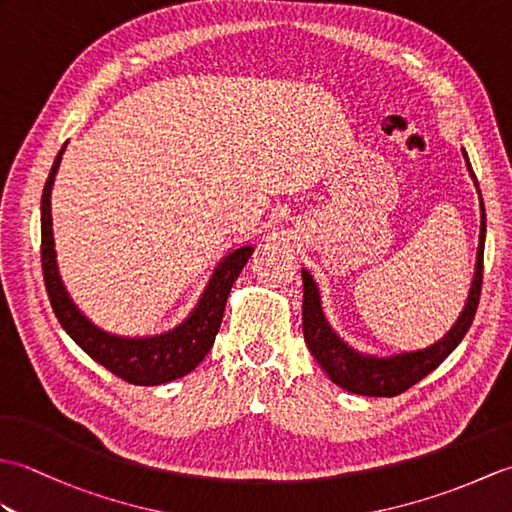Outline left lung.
<instances>
[{"instance_id": "left-lung-1", "label": "left lung", "mask_w": 512, "mask_h": 512, "mask_svg": "<svg viewBox=\"0 0 512 512\" xmlns=\"http://www.w3.org/2000/svg\"><path fill=\"white\" fill-rule=\"evenodd\" d=\"M466 169H469L471 178L475 180L477 193H480V184L473 173L469 156L462 149ZM480 209H482V226H480V246H477V262H475V275L469 290V299L464 303V310L455 321L453 328L444 334V339L433 343L427 350L418 352H402L396 356L378 358L352 350L339 334H336L328 319H325L321 308L319 288L314 284L312 275L308 270H301L303 277V339L308 343V350L317 358V363L325 369L332 383L352 391L358 396H398L407 391L420 380L431 374L444 358H447L455 347L460 345L464 334L469 332L471 323L475 319L477 303H480L482 292V270H484V237H486V215H484V200L480 193Z\"/></svg>"}]
</instances>
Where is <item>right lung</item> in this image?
I'll return each instance as SVG.
<instances>
[{
  "instance_id": "right-lung-1",
  "label": "right lung",
  "mask_w": 512,
  "mask_h": 512,
  "mask_svg": "<svg viewBox=\"0 0 512 512\" xmlns=\"http://www.w3.org/2000/svg\"><path fill=\"white\" fill-rule=\"evenodd\" d=\"M65 151V145L54 158L50 176L46 180L41 195V268L43 281L52 303V310L57 314L61 328L72 336V341L81 350L92 356L96 363L110 369L118 378L127 380L132 385H162L169 380H176L193 372L202 363V358L209 354L213 347L215 334L220 330L224 317L226 299L231 292L237 275L242 273L248 257L253 255V246H242L231 250L217 268L213 277L206 284L198 306L184 319L178 328L165 334L147 336V339H125L105 332L85 317V314L74 306L68 290L57 270V253H54V237H52V209H50V193L54 176H57L59 162Z\"/></svg>"
}]
</instances>
